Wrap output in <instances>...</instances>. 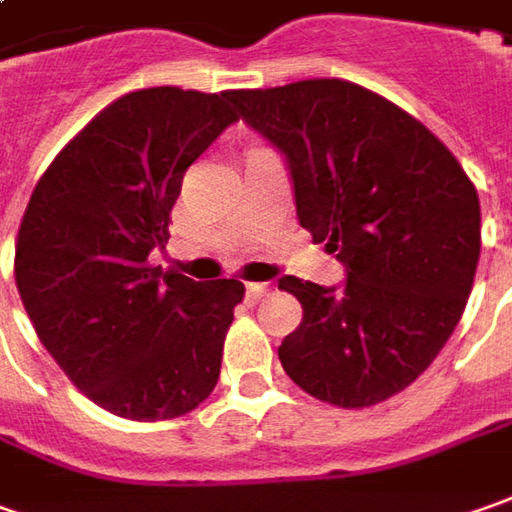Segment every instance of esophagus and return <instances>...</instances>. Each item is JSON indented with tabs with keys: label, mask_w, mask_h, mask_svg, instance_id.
Here are the masks:
<instances>
[{
	"label": "esophagus",
	"mask_w": 512,
	"mask_h": 512,
	"mask_svg": "<svg viewBox=\"0 0 512 512\" xmlns=\"http://www.w3.org/2000/svg\"><path fill=\"white\" fill-rule=\"evenodd\" d=\"M245 293H248L250 301H256V298H262L264 293H270V284H264V281H248V284H245Z\"/></svg>",
	"instance_id": "1"
}]
</instances>
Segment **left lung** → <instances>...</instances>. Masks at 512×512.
I'll return each mask as SVG.
<instances>
[{"mask_svg": "<svg viewBox=\"0 0 512 512\" xmlns=\"http://www.w3.org/2000/svg\"><path fill=\"white\" fill-rule=\"evenodd\" d=\"M225 98L284 154L301 228L346 267L341 287L279 281L304 310L279 346L284 372L341 408L403 392L471 296L482 214L468 174L420 120L341 78Z\"/></svg>", "mask_w": 512, "mask_h": 512, "instance_id": "obj_1", "label": "left lung"}]
</instances>
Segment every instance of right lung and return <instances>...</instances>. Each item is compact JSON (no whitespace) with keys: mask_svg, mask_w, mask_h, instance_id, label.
<instances>
[{"mask_svg":"<svg viewBox=\"0 0 512 512\" xmlns=\"http://www.w3.org/2000/svg\"><path fill=\"white\" fill-rule=\"evenodd\" d=\"M236 115L225 92L137 89L58 152L27 202L16 287L39 341L92 403L171 420L214 392L239 279L149 264L183 174Z\"/></svg>","mask_w":512,"mask_h":512,"instance_id":"add662e5","label":"right lung"}]
</instances>
